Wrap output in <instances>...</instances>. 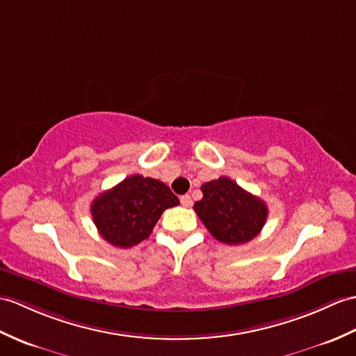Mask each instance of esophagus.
Returning a JSON list of instances; mask_svg holds the SVG:
<instances>
[{"label": "esophagus", "mask_w": 356, "mask_h": 356, "mask_svg": "<svg viewBox=\"0 0 356 356\" xmlns=\"http://www.w3.org/2000/svg\"><path fill=\"white\" fill-rule=\"evenodd\" d=\"M180 203H181V206H185V208H189V206H193L191 195H181L180 197Z\"/></svg>", "instance_id": "1"}]
</instances>
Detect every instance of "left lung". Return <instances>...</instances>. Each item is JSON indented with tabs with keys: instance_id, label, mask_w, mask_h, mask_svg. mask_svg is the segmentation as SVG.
<instances>
[{
	"instance_id": "1",
	"label": "left lung",
	"mask_w": 356,
	"mask_h": 356,
	"mask_svg": "<svg viewBox=\"0 0 356 356\" xmlns=\"http://www.w3.org/2000/svg\"><path fill=\"white\" fill-rule=\"evenodd\" d=\"M203 198L194 211L211 235L229 245L245 244L267 221L268 208L259 197L247 193L232 179L218 177L202 185Z\"/></svg>"
}]
</instances>
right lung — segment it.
<instances>
[{"label": "right lung", "instance_id": "add662e5", "mask_svg": "<svg viewBox=\"0 0 356 356\" xmlns=\"http://www.w3.org/2000/svg\"><path fill=\"white\" fill-rule=\"evenodd\" d=\"M179 203L161 180L135 175L98 195L90 213L107 243L127 249L150 236L162 212Z\"/></svg>", "mask_w": 356, "mask_h": 356}]
</instances>
